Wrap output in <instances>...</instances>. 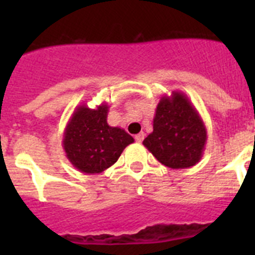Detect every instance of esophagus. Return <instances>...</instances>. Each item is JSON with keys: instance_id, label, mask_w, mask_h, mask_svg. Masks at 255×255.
<instances>
[{"instance_id": "esophagus-1", "label": "esophagus", "mask_w": 255, "mask_h": 255, "mask_svg": "<svg viewBox=\"0 0 255 255\" xmlns=\"http://www.w3.org/2000/svg\"><path fill=\"white\" fill-rule=\"evenodd\" d=\"M144 136H145V134H144L143 131H141V132H139V134H136V135H135V140L138 141V143H140V141H143Z\"/></svg>"}]
</instances>
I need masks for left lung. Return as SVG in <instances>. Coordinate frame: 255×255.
Listing matches in <instances>:
<instances>
[{"mask_svg":"<svg viewBox=\"0 0 255 255\" xmlns=\"http://www.w3.org/2000/svg\"><path fill=\"white\" fill-rule=\"evenodd\" d=\"M206 143V125L188 97L179 91L162 97L144 147L167 167L188 168L202 159Z\"/></svg>","mask_w":255,"mask_h":255,"instance_id":"left-lung-1","label":"left lung"}]
</instances>
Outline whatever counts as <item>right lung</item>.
I'll use <instances>...</instances> for the list:
<instances>
[{
    "label": "right lung",
    "mask_w": 255,
    "mask_h": 255,
    "mask_svg": "<svg viewBox=\"0 0 255 255\" xmlns=\"http://www.w3.org/2000/svg\"><path fill=\"white\" fill-rule=\"evenodd\" d=\"M108 108L106 103L93 110L87 105L78 106L65 128L62 147L67 159L80 172H103L134 143L125 130L108 125Z\"/></svg>",
    "instance_id": "1"
}]
</instances>
